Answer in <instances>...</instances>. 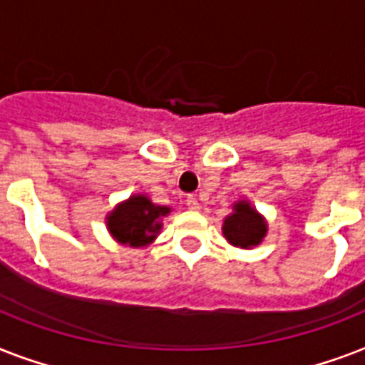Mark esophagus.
<instances>
[{
    "label": "esophagus",
    "mask_w": 365,
    "mask_h": 365,
    "mask_svg": "<svg viewBox=\"0 0 365 365\" xmlns=\"http://www.w3.org/2000/svg\"><path fill=\"white\" fill-rule=\"evenodd\" d=\"M185 205H187L189 210H199L200 208L199 200H197V197H195V195H187V197H185Z\"/></svg>",
    "instance_id": "34e87169"
}]
</instances>
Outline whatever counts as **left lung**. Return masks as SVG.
Here are the masks:
<instances>
[{"mask_svg": "<svg viewBox=\"0 0 365 365\" xmlns=\"http://www.w3.org/2000/svg\"><path fill=\"white\" fill-rule=\"evenodd\" d=\"M267 233V225L263 217L248 205L239 202L235 206V212L223 223V235L235 246L240 248H252L263 240Z\"/></svg>", "mask_w": 365, "mask_h": 365, "instance_id": "1", "label": "left lung"}]
</instances>
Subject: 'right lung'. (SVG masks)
I'll return each mask as SVG.
<instances>
[{
    "label": "right lung",
    "mask_w": 365,
    "mask_h": 365,
    "mask_svg": "<svg viewBox=\"0 0 365 365\" xmlns=\"http://www.w3.org/2000/svg\"><path fill=\"white\" fill-rule=\"evenodd\" d=\"M170 208L155 206L148 197L136 195L121 206H117L108 217V227L111 235L121 244L143 246L151 242L159 233V217L166 216Z\"/></svg>",
    "instance_id": "obj_1"
}]
</instances>
